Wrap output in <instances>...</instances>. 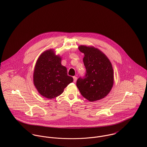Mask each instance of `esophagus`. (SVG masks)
<instances>
[{"mask_svg":"<svg viewBox=\"0 0 147 147\" xmlns=\"http://www.w3.org/2000/svg\"><path fill=\"white\" fill-rule=\"evenodd\" d=\"M73 82L75 83V82H76L77 81V77H76V76H74V77H73Z\"/></svg>","mask_w":147,"mask_h":147,"instance_id":"1","label":"esophagus"}]
</instances>
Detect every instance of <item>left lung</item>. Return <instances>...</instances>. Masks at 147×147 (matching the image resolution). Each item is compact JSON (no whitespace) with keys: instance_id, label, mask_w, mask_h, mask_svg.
Here are the masks:
<instances>
[{"instance_id":"8db88e82","label":"left lung","mask_w":147,"mask_h":147,"mask_svg":"<svg viewBox=\"0 0 147 147\" xmlns=\"http://www.w3.org/2000/svg\"><path fill=\"white\" fill-rule=\"evenodd\" d=\"M78 49L84 55L83 61L86 69L85 77L77 81L82 95L90 101L105 98L114 83V72L109 59L93 46L81 45Z\"/></svg>"}]
</instances>
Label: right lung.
I'll return each mask as SVG.
<instances>
[{
  "instance_id": "1",
  "label": "right lung",
  "mask_w": 147,
  "mask_h": 147,
  "mask_svg": "<svg viewBox=\"0 0 147 147\" xmlns=\"http://www.w3.org/2000/svg\"><path fill=\"white\" fill-rule=\"evenodd\" d=\"M73 81V77L67 76L66 67L61 65V57L53 49L46 50L39 56L34 67L33 83L42 96L56 98Z\"/></svg>"
}]
</instances>
